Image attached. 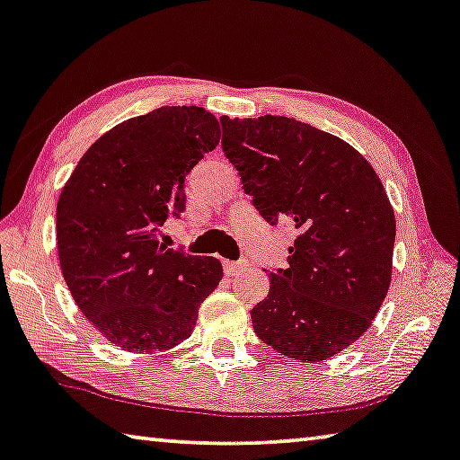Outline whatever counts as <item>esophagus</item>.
Returning <instances> with one entry per match:
<instances>
[{
  "instance_id": "1",
  "label": "esophagus",
  "mask_w": 460,
  "mask_h": 460,
  "mask_svg": "<svg viewBox=\"0 0 460 460\" xmlns=\"http://www.w3.org/2000/svg\"><path fill=\"white\" fill-rule=\"evenodd\" d=\"M244 263H234V261H224V271L226 275H236L238 271L244 270Z\"/></svg>"
}]
</instances>
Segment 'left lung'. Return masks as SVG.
<instances>
[{"instance_id":"8db88e82","label":"left lung","mask_w":460,"mask_h":460,"mask_svg":"<svg viewBox=\"0 0 460 460\" xmlns=\"http://www.w3.org/2000/svg\"><path fill=\"white\" fill-rule=\"evenodd\" d=\"M222 150L265 222L292 224L288 270L251 310L281 356L323 362L366 333L391 286L394 211L362 154L289 117H222Z\"/></svg>"}]
</instances>
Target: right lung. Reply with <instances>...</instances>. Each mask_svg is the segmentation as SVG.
Instances as JSON below:
<instances>
[{"label": "right lung", "instance_id": "right-lung-1", "mask_svg": "<svg viewBox=\"0 0 460 460\" xmlns=\"http://www.w3.org/2000/svg\"><path fill=\"white\" fill-rule=\"evenodd\" d=\"M220 144L201 107H160L88 147L58 203L63 279L82 314L125 351L158 353L193 333L222 263L158 243L185 211V176Z\"/></svg>", "mask_w": 460, "mask_h": 460}]
</instances>
